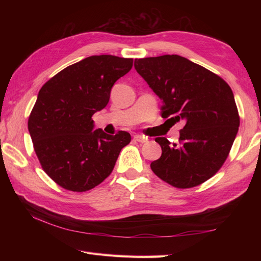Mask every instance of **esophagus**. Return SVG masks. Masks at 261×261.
Returning a JSON list of instances; mask_svg holds the SVG:
<instances>
[{"label": "esophagus", "instance_id": "1", "mask_svg": "<svg viewBox=\"0 0 261 261\" xmlns=\"http://www.w3.org/2000/svg\"><path fill=\"white\" fill-rule=\"evenodd\" d=\"M134 139L136 140V141H138V142H146L148 139L146 137H143V136H141V135H136L135 137H134Z\"/></svg>", "mask_w": 261, "mask_h": 261}]
</instances>
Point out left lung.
I'll list each match as a JSON object with an SVG mask.
<instances>
[{
    "instance_id": "1",
    "label": "left lung",
    "mask_w": 261,
    "mask_h": 261,
    "mask_svg": "<svg viewBox=\"0 0 261 261\" xmlns=\"http://www.w3.org/2000/svg\"><path fill=\"white\" fill-rule=\"evenodd\" d=\"M135 68L163 101V118L185 121L178 143L156 138L163 153L150 164L152 171L177 188L206 181L222 167L239 130L231 87L178 55L136 59Z\"/></svg>"
}]
</instances>
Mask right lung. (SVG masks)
I'll list each match as a JSON object with an SVG mask.
<instances>
[{
    "label": "right lung",
    "instance_id": "right-lung-1",
    "mask_svg": "<svg viewBox=\"0 0 261 261\" xmlns=\"http://www.w3.org/2000/svg\"><path fill=\"white\" fill-rule=\"evenodd\" d=\"M134 59L91 56L59 71L39 91L28 121L42 169L65 190L86 192L112 173L131 136L94 130L92 116L107 107L111 90Z\"/></svg>",
    "mask_w": 261,
    "mask_h": 261
}]
</instances>
